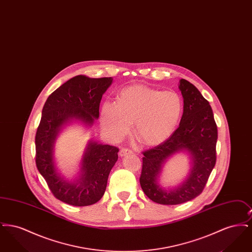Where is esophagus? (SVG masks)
I'll list each match as a JSON object with an SVG mask.
<instances>
[{"label": "esophagus", "mask_w": 252, "mask_h": 252, "mask_svg": "<svg viewBox=\"0 0 252 252\" xmlns=\"http://www.w3.org/2000/svg\"><path fill=\"white\" fill-rule=\"evenodd\" d=\"M128 154H132V151L128 148H122L119 152V155L121 157L126 156V155H128Z\"/></svg>", "instance_id": "esophagus-1"}]
</instances>
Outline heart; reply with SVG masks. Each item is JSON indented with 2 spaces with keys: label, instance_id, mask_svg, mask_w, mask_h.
Returning a JSON list of instances; mask_svg holds the SVG:
<instances>
[{
  "label": "heart",
  "instance_id": "heart-1",
  "mask_svg": "<svg viewBox=\"0 0 252 252\" xmlns=\"http://www.w3.org/2000/svg\"><path fill=\"white\" fill-rule=\"evenodd\" d=\"M183 104L174 91H159L144 85L124 89L117 104L105 102L100 120L103 128L113 139H120L134 123V135L144 145L165 141L177 126Z\"/></svg>",
  "mask_w": 252,
  "mask_h": 252
}]
</instances>
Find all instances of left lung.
I'll return each instance as SVG.
<instances>
[{
    "label": "left lung",
    "mask_w": 252,
    "mask_h": 252,
    "mask_svg": "<svg viewBox=\"0 0 252 252\" xmlns=\"http://www.w3.org/2000/svg\"><path fill=\"white\" fill-rule=\"evenodd\" d=\"M183 114L179 127L166 141L143 152L140 183L152 201L178 205L199 195L216 165L217 126L213 109L200 92L189 81L180 79ZM187 152L191 158L188 179L180 187L165 190L158 180L164 162L172 155Z\"/></svg>",
    "instance_id": "obj_1"
}]
</instances>
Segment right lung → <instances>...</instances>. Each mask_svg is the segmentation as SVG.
<instances>
[{
  "instance_id": "obj_1",
  "label": "right lung",
  "mask_w": 252,
  "mask_h": 252,
  "mask_svg": "<svg viewBox=\"0 0 252 252\" xmlns=\"http://www.w3.org/2000/svg\"><path fill=\"white\" fill-rule=\"evenodd\" d=\"M112 77L91 78L76 75L49 95L36 133V164L53 194L64 203L89 206L99 201L107 188L108 175L118 159L119 149L90 141L81 160L77 180L68 181L58 172L55 143L62 127L73 120L92 126L99 118L102 96Z\"/></svg>"
}]
</instances>
